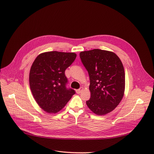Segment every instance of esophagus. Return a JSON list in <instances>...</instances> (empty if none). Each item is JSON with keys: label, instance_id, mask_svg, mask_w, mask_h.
<instances>
[{"label": "esophagus", "instance_id": "obj_1", "mask_svg": "<svg viewBox=\"0 0 154 154\" xmlns=\"http://www.w3.org/2000/svg\"><path fill=\"white\" fill-rule=\"evenodd\" d=\"M83 91V88L81 87L80 88H78V89L76 90V93L77 94H80V93H81V92Z\"/></svg>", "mask_w": 154, "mask_h": 154}]
</instances>
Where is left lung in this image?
Returning a JSON list of instances; mask_svg holds the SVG:
<instances>
[{
    "mask_svg": "<svg viewBox=\"0 0 154 154\" xmlns=\"http://www.w3.org/2000/svg\"><path fill=\"white\" fill-rule=\"evenodd\" d=\"M80 57L90 78L91 98L87 105L97 115L110 112L124 94L125 76L122 61L115 53L98 49L83 51Z\"/></svg>",
    "mask_w": 154,
    "mask_h": 154,
    "instance_id": "8db88e82",
    "label": "left lung"
}]
</instances>
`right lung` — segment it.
<instances>
[{"mask_svg": "<svg viewBox=\"0 0 154 154\" xmlns=\"http://www.w3.org/2000/svg\"><path fill=\"white\" fill-rule=\"evenodd\" d=\"M74 53L51 51L39 54L32 63L29 85L36 103L48 113L61 110L76 92L67 88L65 71L74 62Z\"/></svg>", "mask_w": 154, "mask_h": 154, "instance_id": "add662e5", "label": "right lung"}]
</instances>
